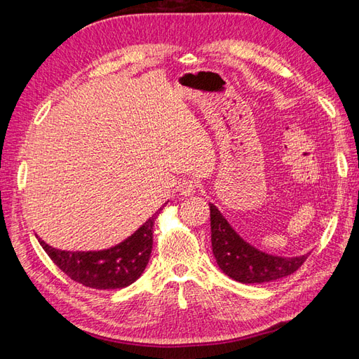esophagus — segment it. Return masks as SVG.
<instances>
[{
  "label": "esophagus",
  "mask_w": 359,
  "mask_h": 359,
  "mask_svg": "<svg viewBox=\"0 0 359 359\" xmlns=\"http://www.w3.org/2000/svg\"><path fill=\"white\" fill-rule=\"evenodd\" d=\"M197 185H196V180L193 179H184L179 184V193L182 196H191L196 193Z\"/></svg>",
  "instance_id": "esophagus-1"
}]
</instances>
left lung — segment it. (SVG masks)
<instances>
[{"label":"left lung","instance_id":"obj_1","mask_svg":"<svg viewBox=\"0 0 359 359\" xmlns=\"http://www.w3.org/2000/svg\"><path fill=\"white\" fill-rule=\"evenodd\" d=\"M211 245L216 262L225 274L242 284H262L294 273L307 255L280 257L251 247L236 233L220 211L210 203Z\"/></svg>","mask_w":359,"mask_h":359}]
</instances>
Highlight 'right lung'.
<instances>
[{"label":"right lung","instance_id":"obj_1","mask_svg":"<svg viewBox=\"0 0 359 359\" xmlns=\"http://www.w3.org/2000/svg\"><path fill=\"white\" fill-rule=\"evenodd\" d=\"M160 208L139 230L118 245L102 251H65L48 245L38 239L40 245L60 270L72 280L89 288L111 290L131 285L142 276L152 250L154 222Z\"/></svg>","mask_w":359,"mask_h":359}]
</instances>
